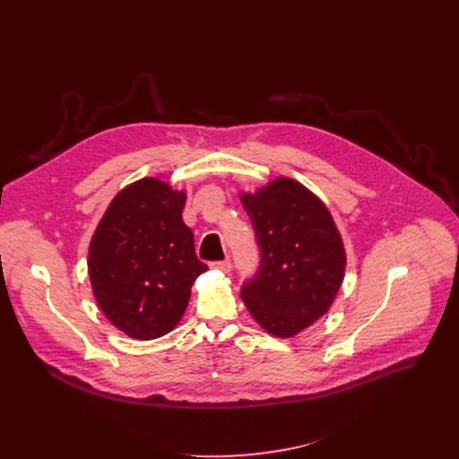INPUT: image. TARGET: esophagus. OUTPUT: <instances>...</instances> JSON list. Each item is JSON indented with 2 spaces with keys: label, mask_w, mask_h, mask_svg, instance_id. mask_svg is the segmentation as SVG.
Listing matches in <instances>:
<instances>
[{
  "label": "esophagus",
  "mask_w": 459,
  "mask_h": 459,
  "mask_svg": "<svg viewBox=\"0 0 459 459\" xmlns=\"http://www.w3.org/2000/svg\"><path fill=\"white\" fill-rule=\"evenodd\" d=\"M210 266H212V268H215V270H221V272L228 273V272L231 270V262H230V260H222V262L212 263Z\"/></svg>",
  "instance_id": "34e87169"
}]
</instances>
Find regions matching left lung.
Masks as SVG:
<instances>
[{
    "instance_id": "8db88e82",
    "label": "left lung",
    "mask_w": 459,
    "mask_h": 459,
    "mask_svg": "<svg viewBox=\"0 0 459 459\" xmlns=\"http://www.w3.org/2000/svg\"><path fill=\"white\" fill-rule=\"evenodd\" d=\"M262 249L258 275L240 295L275 337H293L327 315L344 279L346 251L327 204L300 182L277 177L240 193Z\"/></svg>"
}]
</instances>
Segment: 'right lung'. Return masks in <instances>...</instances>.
<instances>
[{
	"instance_id": "right-lung-1",
	"label": "right lung",
	"mask_w": 459,
	"mask_h": 459,
	"mask_svg": "<svg viewBox=\"0 0 459 459\" xmlns=\"http://www.w3.org/2000/svg\"><path fill=\"white\" fill-rule=\"evenodd\" d=\"M186 199L160 178L135 180L113 197L90 240L93 297L132 339H157L177 327L197 275L208 270L182 219Z\"/></svg>"
}]
</instances>
